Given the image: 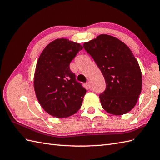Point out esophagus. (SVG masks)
Returning <instances> with one entry per match:
<instances>
[{
  "label": "esophagus",
  "mask_w": 160,
  "mask_h": 160,
  "mask_svg": "<svg viewBox=\"0 0 160 160\" xmlns=\"http://www.w3.org/2000/svg\"><path fill=\"white\" fill-rule=\"evenodd\" d=\"M86 84H87V86H88V88H91V83H90V81H88Z\"/></svg>",
  "instance_id": "esophagus-1"
}]
</instances>
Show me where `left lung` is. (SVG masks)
Returning a JSON list of instances; mask_svg holds the SVG:
<instances>
[{
  "mask_svg": "<svg viewBox=\"0 0 160 160\" xmlns=\"http://www.w3.org/2000/svg\"><path fill=\"white\" fill-rule=\"evenodd\" d=\"M83 48L105 78L106 89L99 95L102 108L117 116L131 111L141 93L142 79L130 48L118 38L106 34L85 42Z\"/></svg>",
  "mask_w": 160,
  "mask_h": 160,
  "instance_id": "obj_1",
  "label": "left lung"
}]
</instances>
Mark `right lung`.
Returning <instances> with one entry per match:
<instances>
[{
  "mask_svg": "<svg viewBox=\"0 0 160 160\" xmlns=\"http://www.w3.org/2000/svg\"><path fill=\"white\" fill-rule=\"evenodd\" d=\"M82 49L79 43L59 38L49 43L38 58L33 81L35 95L45 112L56 118L74 114L82 104L86 90L76 81L69 66Z\"/></svg>",
  "mask_w": 160,
  "mask_h": 160,
  "instance_id": "obj_1",
  "label": "right lung"
}]
</instances>
